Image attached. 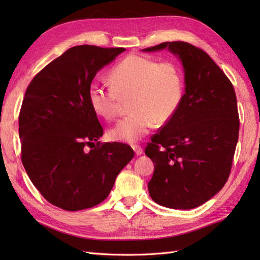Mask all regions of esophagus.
I'll list each match as a JSON object with an SVG mask.
<instances>
[{"instance_id":"1","label":"esophagus","mask_w":260,"mask_h":260,"mask_svg":"<svg viewBox=\"0 0 260 260\" xmlns=\"http://www.w3.org/2000/svg\"><path fill=\"white\" fill-rule=\"evenodd\" d=\"M133 150L135 151L136 155H142L143 154V148L140 145H133Z\"/></svg>"}]
</instances>
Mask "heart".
<instances>
[{"instance_id": "b5f03b06", "label": "heart", "mask_w": 260, "mask_h": 260, "mask_svg": "<svg viewBox=\"0 0 260 260\" xmlns=\"http://www.w3.org/2000/svg\"><path fill=\"white\" fill-rule=\"evenodd\" d=\"M112 86L93 82L88 101L99 117L114 120L123 101H129V114L109 131L114 141L134 143L145 136L154 123L162 125L180 106L184 80L179 66L129 54L110 70Z\"/></svg>"}]
</instances>
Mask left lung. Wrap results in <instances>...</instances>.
Instances as JSON below:
<instances>
[{"mask_svg": "<svg viewBox=\"0 0 260 260\" xmlns=\"http://www.w3.org/2000/svg\"><path fill=\"white\" fill-rule=\"evenodd\" d=\"M164 48L183 63L185 93L145 147L155 164L148 192L161 206L185 210L210 200L228 181L240 121L234 86L206 51L184 41L144 51Z\"/></svg>", "mask_w": 260, "mask_h": 260, "instance_id": "1", "label": "left lung"}]
</instances>
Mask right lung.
<instances>
[{
	"mask_svg": "<svg viewBox=\"0 0 260 260\" xmlns=\"http://www.w3.org/2000/svg\"><path fill=\"white\" fill-rule=\"evenodd\" d=\"M123 51L70 48L39 71L25 90L19 114L22 163L42 197L67 211L103 202L134 157L129 145L98 142L104 129L88 101L97 71Z\"/></svg>",
	"mask_w": 260,
	"mask_h": 260,
	"instance_id": "right-lung-1",
	"label": "right lung"
}]
</instances>
